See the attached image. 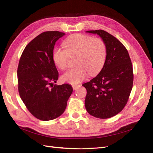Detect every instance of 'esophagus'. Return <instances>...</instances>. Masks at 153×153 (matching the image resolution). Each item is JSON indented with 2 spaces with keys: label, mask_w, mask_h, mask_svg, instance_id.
Masks as SVG:
<instances>
[{
  "label": "esophagus",
  "mask_w": 153,
  "mask_h": 153,
  "mask_svg": "<svg viewBox=\"0 0 153 153\" xmlns=\"http://www.w3.org/2000/svg\"><path fill=\"white\" fill-rule=\"evenodd\" d=\"M79 86H80L79 85H72V87H73V89H74V90H76V88H78Z\"/></svg>",
  "instance_id": "34e87169"
}]
</instances>
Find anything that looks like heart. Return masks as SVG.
Listing matches in <instances>:
<instances>
[{
    "label": "heart",
    "mask_w": 153,
    "mask_h": 153,
    "mask_svg": "<svg viewBox=\"0 0 153 153\" xmlns=\"http://www.w3.org/2000/svg\"><path fill=\"white\" fill-rule=\"evenodd\" d=\"M62 45L65 50L55 48L52 52L55 65L60 70H65L68 66L69 57L76 56L77 66L62 74V82L77 84L87 77L88 73L95 75L102 68L106 49L104 42L99 38L74 34L63 42Z\"/></svg>",
    "instance_id": "b5f03b06"
}]
</instances>
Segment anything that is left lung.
Wrapping results in <instances>:
<instances>
[{
	"mask_svg": "<svg viewBox=\"0 0 153 153\" xmlns=\"http://www.w3.org/2000/svg\"><path fill=\"white\" fill-rule=\"evenodd\" d=\"M97 34L106 45V57L99 74L82 86L87 96V111L94 117L106 119L117 115L127 104L133 85L132 65L125 46L102 30L87 31Z\"/></svg>",
	"mask_w": 153,
	"mask_h": 153,
	"instance_id": "left-lung-1",
	"label": "left lung"
}]
</instances>
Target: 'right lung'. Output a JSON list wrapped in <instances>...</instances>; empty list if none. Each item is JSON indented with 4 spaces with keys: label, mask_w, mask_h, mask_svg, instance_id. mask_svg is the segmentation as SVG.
I'll return each instance as SVG.
<instances>
[{
    "label": "right lung",
    "mask_w": 153,
    "mask_h": 153,
    "mask_svg": "<svg viewBox=\"0 0 153 153\" xmlns=\"http://www.w3.org/2000/svg\"><path fill=\"white\" fill-rule=\"evenodd\" d=\"M65 35L58 31L42 33L26 46L19 62L20 97L29 111L42 121L54 120L64 113L73 92L67 83L49 87L59 75L52 59L55 43Z\"/></svg>",
    "instance_id": "add662e5"
}]
</instances>
